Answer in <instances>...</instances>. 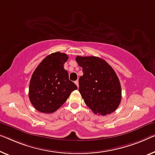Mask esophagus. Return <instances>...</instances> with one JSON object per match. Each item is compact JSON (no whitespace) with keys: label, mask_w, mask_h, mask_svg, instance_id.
<instances>
[{"label":"esophagus","mask_w":155,"mask_h":155,"mask_svg":"<svg viewBox=\"0 0 155 155\" xmlns=\"http://www.w3.org/2000/svg\"><path fill=\"white\" fill-rule=\"evenodd\" d=\"M74 83H75V84L77 85V87H78V85H78V80H77V81H74Z\"/></svg>","instance_id":"1"}]
</instances>
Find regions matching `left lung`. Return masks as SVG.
I'll list each match as a JSON object with an SVG mask.
<instances>
[{
    "label": "left lung",
    "mask_w": 155,
    "mask_h": 155,
    "mask_svg": "<svg viewBox=\"0 0 155 155\" xmlns=\"http://www.w3.org/2000/svg\"><path fill=\"white\" fill-rule=\"evenodd\" d=\"M84 74L78 79L84 102L94 114L106 115L117 109L121 101V85L116 73L104 60L95 56H77Z\"/></svg>",
    "instance_id": "1"
}]
</instances>
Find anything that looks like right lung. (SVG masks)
<instances>
[{
	"instance_id": "1",
	"label": "right lung",
	"mask_w": 155,
	"mask_h": 155,
	"mask_svg": "<svg viewBox=\"0 0 155 155\" xmlns=\"http://www.w3.org/2000/svg\"><path fill=\"white\" fill-rule=\"evenodd\" d=\"M68 55L53 53L43 60L32 75L29 85V99L36 110L45 114L55 112L65 102L71 92L78 87L69 80L64 64Z\"/></svg>"
}]
</instances>
